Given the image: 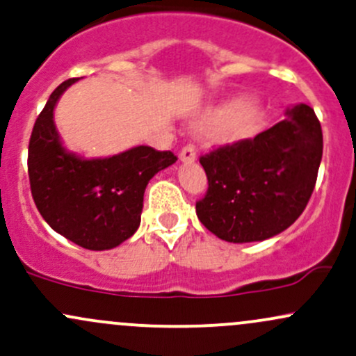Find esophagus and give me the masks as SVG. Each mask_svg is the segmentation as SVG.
Returning a JSON list of instances; mask_svg holds the SVG:
<instances>
[{
    "label": "esophagus",
    "mask_w": 356,
    "mask_h": 356,
    "mask_svg": "<svg viewBox=\"0 0 356 356\" xmlns=\"http://www.w3.org/2000/svg\"><path fill=\"white\" fill-rule=\"evenodd\" d=\"M195 158H197V151H195L193 146H185L179 152V159L183 163H193Z\"/></svg>",
    "instance_id": "esophagus-1"
}]
</instances>
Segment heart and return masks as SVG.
<instances>
[{
	"label": "heart",
	"mask_w": 356,
	"mask_h": 356,
	"mask_svg": "<svg viewBox=\"0 0 356 356\" xmlns=\"http://www.w3.org/2000/svg\"><path fill=\"white\" fill-rule=\"evenodd\" d=\"M265 124V106L258 100L239 95L198 112L193 117L192 127L198 132L216 129V139L220 144H238L258 136Z\"/></svg>",
	"instance_id": "1"
}]
</instances>
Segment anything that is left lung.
<instances>
[{
	"mask_svg": "<svg viewBox=\"0 0 356 356\" xmlns=\"http://www.w3.org/2000/svg\"><path fill=\"white\" fill-rule=\"evenodd\" d=\"M323 158V131L309 105L254 139L200 158L209 190L197 202L200 222L227 243H254L280 234L307 205Z\"/></svg>",
	"mask_w": 356,
	"mask_h": 356,
	"instance_id": "obj_1",
	"label": "left lung"
}]
</instances>
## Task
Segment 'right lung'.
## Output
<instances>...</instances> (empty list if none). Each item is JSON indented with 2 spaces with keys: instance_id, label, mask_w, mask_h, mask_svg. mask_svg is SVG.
Segmentation results:
<instances>
[{
  "instance_id": "right-lung-1",
  "label": "right lung",
  "mask_w": 356,
  "mask_h": 356,
  "mask_svg": "<svg viewBox=\"0 0 356 356\" xmlns=\"http://www.w3.org/2000/svg\"><path fill=\"white\" fill-rule=\"evenodd\" d=\"M78 79L57 86L35 120L29 144L30 188L56 232L86 250H112L137 231L149 179L177 163V156L149 146L108 158H85L66 149L54 108Z\"/></svg>"
}]
</instances>
